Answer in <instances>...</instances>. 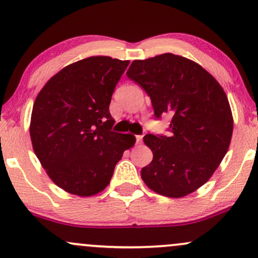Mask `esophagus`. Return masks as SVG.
<instances>
[{
  "mask_svg": "<svg viewBox=\"0 0 258 258\" xmlns=\"http://www.w3.org/2000/svg\"><path fill=\"white\" fill-rule=\"evenodd\" d=\"M142 139H143V136H142V135L136 136V142H137V143H141Z\"/></svg>",
  "mask_w": 258,
  "mask_h": 258,
  "instance_id": "34e87169",
  "label": "esophagus"
}]
</instances>
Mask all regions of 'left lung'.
I'll list each match as a JSON object with an SVG mask.
<instances>
[{
  "label": "left lung",
  "mask_w": 258,
  "mask_h": 258,
  "mask_svg": "<svg viewBox=\"0 0 258 258\" xmlns=\"http://www.w3.org/2000/svg\"><path fill=\"white\" fill-rule=\"evenodd\" d=\"M126 74L150 97L156 119L165 112L172 116L170 137L144 136L153 160L142 168V179L164 197L193 193L229 148L233 115L226 92L201 65L172 53L133 60Z\"/></svg>",
  "instance_id": "obj_1"
}]
</instances>
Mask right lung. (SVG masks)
Masks as SVG:
<instances>
[{
  "label": "right lung",
  "mask_w": 258,
  "mask_h": 258,
  "mask_svg": "<svg viewBox=\"0 0 258 258\" xmlns=\"http://www.w3.org/2000/svg\"><path fill=\"white\" fill-rule=\"evenodd\" d=\"M130 60L105 55L63 68L43 86L31 112L32 148L47 174L73 195L92 197L110 183L115 165L135 146L111 131L112 92Z\"/></svg>",
  "instance_id": "right-lung-1"
}]
</instances>
